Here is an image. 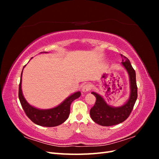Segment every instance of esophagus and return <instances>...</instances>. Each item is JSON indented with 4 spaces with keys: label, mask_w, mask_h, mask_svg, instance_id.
Masks as SVG:
<instances>
[{
    "label": "esophagus",
    "mask_w": 159,
    "mask_h": 159,
    "mask_svg": "<svg viewBox=\"0 0 159 159\" xmlns=\"http://www.w3.org/2000/svg\"><path fill=\"white\" fill-rule=\"evenodd\" d=\"M90 89H91V85L88 83L85 84L83 86V88H82V91H83V92H84V93L85 92H88V91H89Z\"/></svg>",
    "instance_id": "obj_1"
}]
</instances>
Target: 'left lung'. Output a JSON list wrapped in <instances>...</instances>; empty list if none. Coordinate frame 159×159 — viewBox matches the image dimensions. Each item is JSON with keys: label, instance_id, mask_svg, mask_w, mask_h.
I'll list each match as a JSON object with an SVG mask.
<instances>
[{"label": "left lung", "instance_id": "1", "mask_svg": "<svg viewBox=\"0 0 159 159\" xmlns=\"http://www.w3.org/2000/svg\"><path fill=\"white\" fill-rule=\"evenodd\" d=\"M122 65L129 75L131 93L126 103L121 107H113L107 105L104 99L99 94L91 92L96 98L95 103L90 109V116L93 121L102 126H112L121 123L129 117L137 98V86L135 71L133 68L127 57L123 56Z\"/></svg>", "mask_w": 159, "mask_h": 159}]
</instances>
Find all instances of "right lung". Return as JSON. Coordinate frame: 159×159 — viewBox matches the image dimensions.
<instances>
[{
  "label": "right lung",
  "mask_w": 159,
  "mask_h": 159,
  "mask_svg": "<svg viewBox=\"0 0 159 159\" xmlns=\"http://www.w3.org/2000/svg\"><path fill=\"white\" fill-rule=\"evenodd\" d=\"M42 53V52H41ZM44 53H47L44 52ZM25 66H24L25 68ZM23 71V70H22ZM22 74L19 84L18 98L22 107L27 117L31 121L42 127H56L63 123L68 118L70 112V105L74 100L81 95L80 91H77L70 97L66 98L58 106L49 109H39L32 107L25 99L22 92Z\"/></svg>",
  "instance_id": "1"
}]
</instances>
